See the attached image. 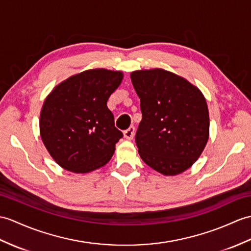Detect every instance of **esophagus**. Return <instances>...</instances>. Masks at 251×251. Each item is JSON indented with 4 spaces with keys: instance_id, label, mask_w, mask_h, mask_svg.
I'll use <instances>...</instances> for the list:
<instances>
[{
    "instance_id": "1",
    "label": "esophagus",
    "mask_w": 251,
    "mask_h": 251,
    "mask_svg": "<svg viewBox=\"0 0 251 251\" xmlns=\"http://www.w3.org/2000/svg\"><path fill=\"white\" fill-rule=\"evenodd\" d=\"M133 136H135V127L133 126H130L128 129H126L124 131V137L127 139V140H131L133 138Z\"/></svg>"
}]
</instances>
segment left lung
<instances>
[{"label":"left lung","instance_id":"8db88e82","mask_svg":"<svg viewBox=\"0 0 251 251\" xmlns=\"http://www.w3.org/2000/svg\"><path fill=\"white\" fill-rule=\"evenodd\" d=\"M130 79L141 102L142 121L136 133L140 157L166 176L183 173L208 141L204 95L188 80L162 68L132 72Z\"/></svg>","mask_w":251,"mask_h":251}]
</instances>
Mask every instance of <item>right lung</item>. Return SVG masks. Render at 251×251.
I'll return each mask as SVG.
<instances>
[{
  "label": "right lung",
  "instance_id": "1",
  "mask_svg": "<svg viewBox=\"0 0 251 251\" xmlns=\"http://www.w3.org/2000/svg\"><path fill=\"white\" fill-rule=\"evenodd\" d=\"M124 74L87 69L54 86L39 116L43 143L57 165L74 173H89L111 159L123 133L107 107Z\"/></svg>",
  "mask_w": 251,
  "mask_h": 251
}]
</instances>
